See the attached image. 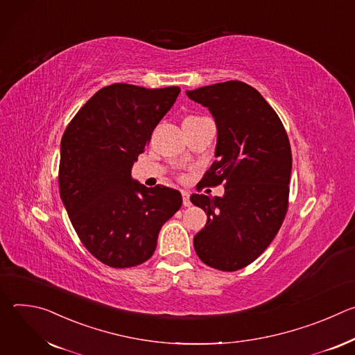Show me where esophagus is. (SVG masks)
I'll use <instances>...</instances> for the list:
<instances>
[{
  "mask_svg": "<svg viewBox=\"0 0 355 355\" xmlns=\"http://www.w3.org/2000/svg\"><path fill=\"white\" fill-rule=\"evenodd\" d=\"M182 205H184L185 208L191 207V200H189V193H188V192H185V191H182Z\"/></svg>",
  "mask_w": 355,
  "mask_h": 355,
  "instance_id": "34e87169",
  "label": "esophagus"
}]
</instances>
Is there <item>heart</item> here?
I'll return each mask as SVG.
<instances>
[{"label": "heart", "instance_id": "1", "mask_svg": "<svg viewBox=\"0 0 355 355\" xmlns=\"http://www.w3.org/2000/svg\"><path fill=\"white\" fill-rule=\"evenodd\" d=\"M191 118H195V116H189V118H187V119H191Z\"/></svg>", "mask_w": 355, "mask_h": 355}]
</instances>
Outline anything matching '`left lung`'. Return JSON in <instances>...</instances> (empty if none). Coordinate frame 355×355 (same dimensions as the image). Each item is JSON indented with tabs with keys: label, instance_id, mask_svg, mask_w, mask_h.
<instances>
[{
	"label": "left lung",
	"instance_id": "left-lung-1",
	"mask_svg": "<svg viewBox=\"0 0 355 355\" xmlns=\"http://www.w3.org/2000/svg\"><path fill=\"white\" fill-rule=\"evenodd\" d=\"M187 95L207 107L218 126L216 160L200 181L225 185L223 196L191 195L192 204L208 216L193 247L207 266L237 271L270 245L285 219L292 168L289 139L272 107L245 83H218Z\"/></svg>",
	"mask_w": 355,
	"mask_h": 355
}]
</instances>
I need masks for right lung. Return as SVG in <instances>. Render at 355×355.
Returning <instances> with one entry per match:
<instances>
[{"instance_id": "add662e5", "label": "right lung", "mask_w": 355, "mask_h": 355, "mask_svg": "<svg viewBox=\"0 0 355 355\" xmlns=\"http://www.w3.org/2000/svg\"><path fill=\"white\" fill-rule=\"evenodd\" d=\"M180 91L122 83L104 87L63 133L60 198L84 247L108 267L147 261L162 226L181 208L177 189L147 188L130 177L133 163Z\"/></svg>"}]
</instances>
